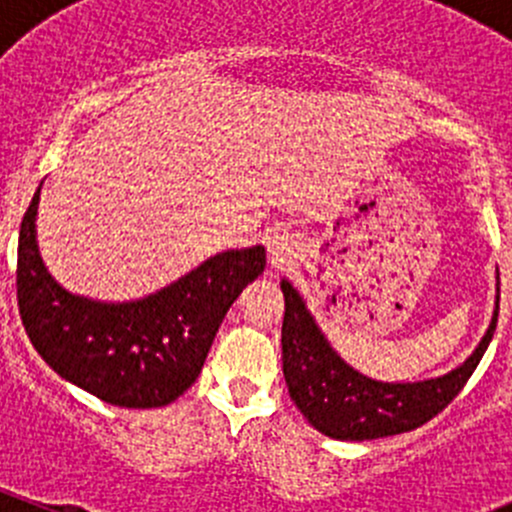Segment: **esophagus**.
I'll return each instance as SVG.
<instances>
[{"label":"esophagus","instance_id":"esophagus-1","mask_svg":"<svg viewBox=\"0 0 512 512\" xmlns=\"http://www.w3.org/2000/svg\"><path fill=\"white\" fill-rule=\"evenodd\" d=\"M267 250H270V262L275 267H282L285 262L292 260V245H289V240L285 235L272 237L270 245H267Z\"/></svg>","mask_w":512,"mask_h":512}]
</instances>
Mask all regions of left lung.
I'll return each mask as SVG.
<instances>
[{
    "instance_id": "obj_1",
    "label": "left lung",
    "mask_w": 512,
    "mask_h": 512,
    "mask_svg": "<svg viewBox=\"0 0 512 512\" xmlns=\"http://www.w3.org/2000/svg\"><path fill=\"white\" fill-rule=\"evenodd\" d=\"M280 287L285 294L282 371L289 396L319 433L337 441L396 436L441 414L476 371L498 322L500 292L483 339L461 366L423 381H376L334 352L292 282L282 280Z\"/></svg>"
}]
</instances>
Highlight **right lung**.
<instances>
[{
	"label": "right lung",
	"instance_id": "obj_1",
	"mask_svg": "<svg viewBox=\"0 0 512 512\" xmlns=\"http://www.w3.org/2000/svg\"><path fill=\"white\" fill-rule=\"evenodd\" d=\"M39 190L24 213L17 257L19 314L34 349L61 379L106 404L168 406L195 384L227 309L262 275L265 247L218 252L131 302L81 297L61 287L39 255Z\"/></svg>",
	"mask_w": 512,
	"mask_h": 512
}]
</instances>
